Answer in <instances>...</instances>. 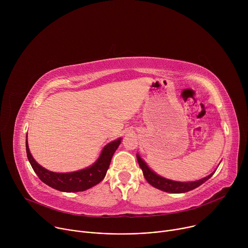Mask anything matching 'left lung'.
Here are the masks:
<instances>
[{
    "label": "left lung",
    "mask_w": 248,
    "mask_h": 248,
    "mask_svg": "<svg viewBox=\"0 0 248 248\" xmlns=\"http://www.w3.org/2000/svg\"><path fill=\"white\" fill-rule=\"evenodd\" d=\"M137 161L139 164V167L141 168L144 174V178L146 179V181L154 187L165 191V192H170V193H185L187 191H190L198 186H200L202 184H204L206 181H208L212 175L214 174V172H212L211 174L205 176V178L199 180V181H195V182H188V183H181V182H174V181H170L168 179L163 178V176L157 174L156 172H154L148 166L147 164L141 159V157L137 154Z\"/></svg>",
    "instance_id": "obj_1"
}]
</instances>
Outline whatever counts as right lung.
<instances>
[{
  "label": "right lung",
  "mask_w": 248,
  "mask_h": 248,
  "mask_svg": "<svg viewBox=\"0 0 248 248\" xmlns=\"http://www.w3.org/2000/svg\"><path fill=\"white\" fill-rule=\"evenodd\" d=\"M121 140L122 138H119L106 145L98 160L92 166L73 172H54L48 170L33 159L29 151L27 139L25 145L28 161L33 170L44 184L60 191L78 192L89 189L103 181L109 169L112 157L121 144Z\"/></svg>",
  "instance_id": "obj_1"
}]
</instances>
